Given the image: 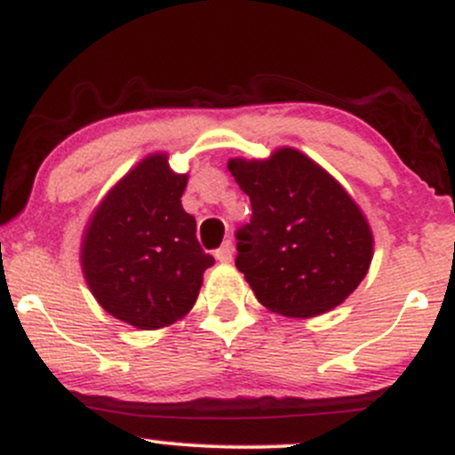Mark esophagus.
Returning <instances> with one entry per match:
<instances>
[{"label":"esophagus","instance_id":"1","mask_svg":"<svg viewBox=\"0 0 455 455\" xmlns=\"http://www.w3.org/2000/svg\"><path fill=\"white\" fill-rule=\"evenodd\" d=\"M216 259L220 260V263H231V260H233V243L224 242L220 248L216 250Z\"/></svg>","mask_w":455,"mask_h":455}]
</instances>
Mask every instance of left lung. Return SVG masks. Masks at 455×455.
<instances>
[{
  "label": "left lung",
  "instance_id": "1",
  "mask_svg": "<svg viewBox=\"0 0 455 455\" xmlns=\"http://www.w3.org/2000/svg\"><path fill=\"white\" fill-rule=\"evenodd\" d=\"M228 171L252 205L235 233V265L260 304L295 318L342 304L372 260V233L344 188L289 148L269 160H228Z\"/></svg>",
  "mask_w": 455,
  "mask_h": 455
}]
</instances>
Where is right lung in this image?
Instances as JSON below:
<instances>
[{
	"instance_id": "1",
	"label": "right lung",
	"mask_w": 455,
	"mask_h": 455,
	"mask_svg": "<svg viewBox=\"0 0 455 455\" xmlns=\"http://www.w3.org/2000/svg\"><path fill=\"white\" fill-rule=\"evenodd\" d=\"M186 175L166 156L145 158L93 213L81 250L83 274L108 315L139 329L175 323L195 306L213 257L184 212Z\"/></svg>"
}]
</instances>
